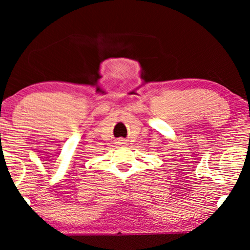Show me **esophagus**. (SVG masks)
<instances>
[{"mask_svg":"<svg viewBox=\"0 0 250 250\" xmlns=\"http://www.w3.org/2000/svg\"><path fill=\"white\" fill-rule=\"evenodd\" d=\"M116 145H118V146H125L126 145V140H124V139H117L116 140Z\"/></svg>","mask_w":250,"mask_h":250,"instance_id":"34e87169","label":"esophagus"}]
</instances>
